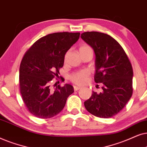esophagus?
Returning <instances> with one entry per match:
<instances>
[{"label":"esophagus","mask_w":147,"mask_h":147,"mask_svg":"<svg viewBox=\"0 0 147 147\" xmlns=\"http://www.w3.org/2000/svg\"><path fill=\"white\" fill-rule=\"evenodd\" d=\"M80 89H81V87H79V86H74V90H75V91H78V90H79Z\"/></svg>","instance_id":"obj_1"}]
</instances>
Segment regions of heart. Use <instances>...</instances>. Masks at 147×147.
Masks as SVG:
<instances>
[{"instance_id": "b5f03b06", "label": "heart", "mask_w": 147, "mask_h": 147, "mask_svg": "<svg viewBox=\"0 0 147 147\" xmlns=\"http://www.w3.org/2000/svg\"><path fill=\"white\" fill-rule=\"evenodd\" d=\"M86 48H89V46H83L80 48V50ZM89 72L86 71V70H83V71L77 72H75V73L72 74L71 77H70V79H71V81L73 82L74 83L77 84V85H83L87 83L88 81H89Z\"/></svg>"}]
</instances>
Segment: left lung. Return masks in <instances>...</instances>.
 Masks as SVG:
<instances>
[{"label": "left lung", "mask_w": 147, "mask_h": 147, "mask_svg": "<svg viewBox=\"0 0 147 147\" xmlns=\"http://www.w3.org/2000/svg\"><path fill=\"white\" fill-rule=\"evenodd\" d=\"M81 38L95 53V83H103L102 92L93 91L84 105L93 116L111 118L120 112L132 97V65L124 49L109 35L88 31Z\"/></svg>", "instance_id": "left-lung-1"}]
</instances>
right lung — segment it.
<instances>
[{
	"mask_svg": "<svg viewBox=\"0 0 147 147\" xmlns=\"http://www.w3.org/2000/svg\"><path fill=\"white\" fill-rule=\"evenodd\" d=\"M80 33L60 32L39 39L23 56L19 68V85L23 101L31 114L39 118L56 116L74 92L70 84L54 90L50 83L58 77L64 55L79 40Z\"/></svg>",
	"mask_w": 147,
	"mask_h": 147,
	"instance_id": "right-lung-1",
	"label": "right lung"
}]
</instances>
